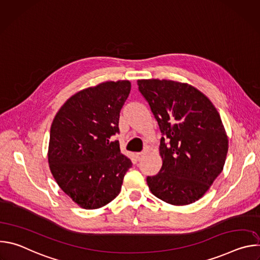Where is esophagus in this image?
I'll return each instance as SVG.
<instances>
[{"instance_id": "obj_1", "label": "esophagus", "mask_w": 260, "mask_h": 260, "mask_svg": "<svg viewBox=\"0 0 260 260\" xmlns=\"http://www.w3.org/2000/svg\"><path fill=\"white\" fill-rule=\"evenodd\" d=\"M144 154H145V152H138V153H136V157H137V159H138V160H140V159L144 156Z\"/></svg>"}]
</instances>
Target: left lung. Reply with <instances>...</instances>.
Wrapping results in <instances>:
<instances>
[{"mask_svg":"<svg viewBox=\"0 0 260 260\" xmlns=\"http://www.w3.org/2000/svg\"><path fill=\"white\" fill-rule=\"evenodd\" d=\"M160 133L162 167L147 184L159 200L184 206L200 200L223 169L229 140L210 100L172 80H138Z\"/></svg>","mask_w":260,"mask_h":260,"instance_id":"obj_1","label":"left lung"}]
</instances>
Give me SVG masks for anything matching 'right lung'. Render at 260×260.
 I'll return each mask as SVG.
<instances>
[{
    "mask_svg": "<svg viewBox=\"0 0 260 260\" xmlns=\"http://www.w3.org/2000/svg\"><path fill=\"white\" fill-rule=\"evenodd\" d=\"M131 82L109 81L71 96L50 128L48 161L60 189L81 208L99 209L120 192L133 164L120 152V111Z\"/></svg>",
    "mask_w": 260,
    "mask_h": 260,
    "instance_id": "add662e5",
    "label": "right lung"
}]
</instances>
